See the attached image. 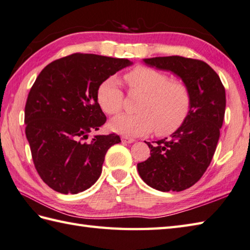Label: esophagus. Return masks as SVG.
Returning <instances> with one entry per match:
<instances>
[{"instance_id": "esophagus-1", "label": "esophagus", "mask_w": 250, "mask_h": 250, "mask_svg": "<svg viewBox=\"0 0 250 250\" xmlns=\"http://www.w3.org/2000/svg\"><path fill=\"white\" fill-rule=\"evenodd\" d=\"M122 142H124V144H132V142L135 141V139H132V138H128V137H125V136H123L122 137Z\"/></svg>"}]
</instances>
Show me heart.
Instances as JSON below:
<instances>
[{
    "label": "heart",
    "mask_w": 250,
    "mask_h": 250,
    "mask_svg": "<svg viewBox=\"0 0 250 250\" xmlns=\"http://www.w3.org/2000/svg\"><path fill=\"white\" fill-rule=\"evenodd\" d=\"M124 79L132 91L144 97L137 104L138 113L121 114L112 119L110 128L124 136H141L155 129L160 136L170 135L189 115L191 95L186 83L169 81L168 75L145 65H137ZM124 94L115 76H109L97 89V101L106 114H116L123 108Z\"/></svg>",
    "instance_id": "heart-1"
}]
</instances>
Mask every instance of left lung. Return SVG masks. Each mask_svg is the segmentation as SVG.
<instances>
[{"instance_id": "8db88e82", "label": "left lung", "mask_w": 250, "mask_h": 250, "mask_svg": "<svg viewBox=\"0 0 250 250\" xmlns=\"http://www.w3.org/2000/svg\"><path fill=\"white\" fill-rule=\"evenodd\" d=\"M144 62L174 73L190 90L191 106L185 123L170 139L146 142L151 156L137 165L147 186L162 192H180L201 179L215 154L225 119L226 90L219 75L202 60L168 56Z\"/></svg>"}]
</instances>
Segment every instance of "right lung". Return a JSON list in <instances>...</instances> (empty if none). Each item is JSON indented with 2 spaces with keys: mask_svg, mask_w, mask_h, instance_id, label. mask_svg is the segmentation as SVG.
Listing matches in <instances>:
<instances>
[{
  "mask_svg": "<svg viewBox=\"0 0 250 250\" xmlns=\"http://www.w3.org/2000/svg\"><path fill=\"white\" fill-rule=\"evenodd\" d=\"M131 64L128 59L73 54L41 71L25 104V136L40 177L53 190L76 194L98 180L106 151L121 139L110 134L86 141L106 121L97 89Z\"/></svg>",
  "mask_w": 250,
  "mask_h": 250,
  "instance_id": "right-lung-1",
  "label": "right lung"
}]
</instances>
